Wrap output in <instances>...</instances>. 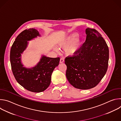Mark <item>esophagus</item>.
<instances>
[{
  "label": "esophagus",
  "mask_w": 121,
  "mask_h": 121,
  "mask_svg": "<svg viewBox=\"0 0 121 121\" xmlns=\"http://www.w3.org/2000/svg\"><path fill=\"white\" fill-rule=\"evenodd\" d=\"M64 62V58H61L60 59V63H63V62Z\"/></svg>",
  "instance_id": "34e87169"
}]
</instances>
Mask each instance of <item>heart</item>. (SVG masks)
Returning <instances> with one entry per match:
<instances>
[{
  "label": "heart",
  "mask_w": 121,
  "mask_h": 121,
  "mask_svg": "<svg viewBox=\"0 0 121 121\" xmlns=\"http://www.w3.org/2000/svg\"><path fill=\"white\" fill-rule=\"evenodd\" d=\"M78 34L76 33L70 34L57 42V45L61 48H65V54L67 56H73L76 54L81 44V40L77 38ZM56 51H58L56 48H54Z\"/></svg>",
  "instance_id": "1"
}]
</instances>
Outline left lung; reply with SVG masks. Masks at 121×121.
<instances>
[{"instance_id": "8db88e82", "label": "left lung", "mask_w": 121, "mask_h": 121, "mask_svg": "<svg viewBox=\"0 0 121 121\" xmlns=\"http://www.w3.org/2000/svg\"><path fill=\"white\" fill-rule=\"evenodd\" d=\"M86 39L76 54L65 59L66 78L80 90L95 87L105 75L108 66L109 48L95 29H86Z\"/></svg>"}]
</instances>
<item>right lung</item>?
I'll return each mask as SVG.
<instances>
[{
  "instance_id": "obj_1",
  "label": "right lung",
  "mask_w": 121,
  "mask_h": 121,
  "mask_svg": "<svg viewBox=\"0 0 121 121\" xmlns=\"http://www.w3.org/2000/svg\"><path fill=\"white\" fill-rule=\"evenodd\" d=\"M38 36H41L35 29L23 30L16 38L10 53L12 71L16 80L25 89L33 92L43 91L49 87L52 74L60 61L59 57L51 58L42 55L35 66L30 68L24 66L22 54L27 48L28 41Z\"/></svg>"
}]
</instances>
